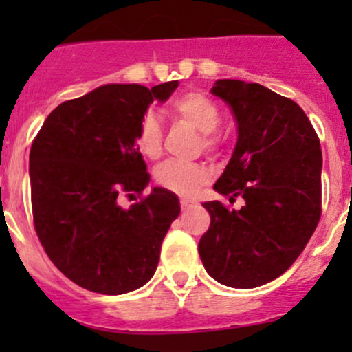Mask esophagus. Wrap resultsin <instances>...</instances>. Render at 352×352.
<instances>
[{
    "label": "esophagus",
    "instance_id": "esophagus-1",
    "mask_svg": "<svg viewBox=\"0 0 352 352\" xmlns=\"http://www.w3.org/2000/svg\"><path fill=\"white\" fill-rule=\"evenodd\" d=\"M180 206H182V211L186 212V211H189V209L194 208V202L186 201V199H182V201H180Z\"/></svg>",
    "mask_w": 352,
    "mask_h": 352
}]
</instances>
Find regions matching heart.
Segmentation results:
<instances>
[{
  "label": "heart",
  "instance_id": "obj_1",
  "mask_svg": "<svg viewBox=\"0 0 352 352\" xmlns=\"http://www.w3.org/2000/svg\"><path fill=\"white\" fill-rule=\"evenodd\" d=\"M170 109L179 119L186 120L189 126L204 134L202 144H204L206 150H214L218 141L212 136V133H216V129L219 127L221 113L211 98L202 94L190 91V94H184L182 97L175 98ZM162 124H160L156 113L150 110L140 120L136 146L146 158L155 160L162 153ZM155 179L158 186L177 194V196L194 197L211 180V170L202 163H186L170 160V162H165L156 168Z\"/></svg>",
  "mask_w": 352,
  "mask_h": 352
}]
</instances>
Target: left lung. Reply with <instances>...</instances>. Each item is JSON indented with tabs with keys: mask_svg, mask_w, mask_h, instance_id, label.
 Wrapping results in <instances>:
<instances>
[{
	"mask_svg": "<svg viewBox=\"0 0 352 352\" xmlns=\"http://www.w3.org/2000/svg\"><path fill=\"white\" fill-rule=\"evenodd\" d=\"M211 94L236 120L235 150L212 189L235 201L204 202L209 230L199 240L204 269L221 285L250 289L293 265L320 219L322 150L307 113L258 83L216 80Z\"/></svg>",
	"mask_w": 352,
	"mask_h": 352,
	"instance_id": "1",
	"label": "left lung"
}]
</instances>
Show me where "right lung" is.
I'll list each match as a JSON object with an SVG mask.
<instances>
[{"label": "right lung", "mask_w": 352, "mask_h": 352, "mask_svg": "<svg viewBox=\"0 0 352 352\" xmlns=\"http://www.w3.org/2000/svg\"><path fill=\"white\" fill-rule=\"evenodd\" d=\"M177 87H98L58 105L32 144L35 232L52 264L85 289L124 294L153 278L179 197L163 187L129 208L120 197L150 184L138 127L150 104L166 102Z\"/></svg>", "instance_id": "add662e5"}]
</instances>
